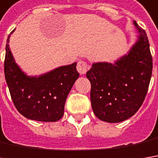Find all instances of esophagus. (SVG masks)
Instances as JSON below:
<instances>
[{
  "label": "esophagus",
  "instance_id": "obj_1",
  "mask_svg": "<svg viewBox=\"0 0 158 158\" xmlns=\"http://www.w3.org/2000/svg\"><path fill=\"white\" fill-rule=\"evenodd\" d=\"M77 70L79 72L80 75H84L86 74V72L88 70V65L86 61L82 60H79L78 61V65H77Z\"/></svg>",
  "mask_w": 158,
  "mask_h": 158
}]
</instances>
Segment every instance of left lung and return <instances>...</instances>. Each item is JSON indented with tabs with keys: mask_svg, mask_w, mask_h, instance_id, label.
<instances>
[{
	"mask_svg": "<svg viewBox=\"0 0 158 158\" xmlns=\"http://www.w3.org/2000/svg\"><path fill=\"white\" fill-rule=\"evenodd\" d=\"M138 40L114 63L94 62L87 72L95 115L103 122L120 123L134 115L147 95L152 75V56L145 30L133 21Z\"/></svg>",
	"mask_w": 158,
	"mask_h": 158,
	"instance_id": "1",
	"label": "left lung"
}]
</instances>
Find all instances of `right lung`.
<instances>
[{
    "label": "right lung",
    "mask_w": 158,
    "mask_h": 158,
    "mask_svg": "<svg viewBox=\"0 0 158 158\" xmlns=\"http://www.w3.org/2000/svg\"><path fill=\"white\" fill-rule=\"evenodd\" d=\"M10 35L6 44L4 74L17 110L26 118L38 122L60 120L67 97L79 76L77 63L60 66L39 76H27L16 63L10 49Z\"/></svg>",
    "instance_id": "1"
}]
</instances>
